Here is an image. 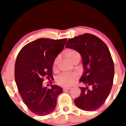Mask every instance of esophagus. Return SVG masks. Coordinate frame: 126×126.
Returning <instances> with one entry per match:
<instances>
[{
	"label": "esophagus",
	"mask_w": 126,
	"mask_h": 126,
	"mask_svg": "<svg viewBox=\"0 0 126 126\" xmlns=\"http://www.w3.org/2000/svg\"><path fill=\"white\" fill-rule=\"evenodd\" d=\"M71 88H66V87H65V88H63V91H68V90H69V89H70Z\"/></svg>",
	"instance_id": "1"
}]
</instances>
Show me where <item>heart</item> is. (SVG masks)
Listing matches in <instances>:
<instances>
[{
  "label": "heart",
  "instance_id": "b5f03b06",
  "mask_svg": "<svg viewBox=\"0 0 126 126\" xmlns=\"http://www.w3.org/2000/svg\"><path fill=\"white\" fill-rule=\"evenodd\" d=\"M64 55L65 57L72 63H73L76 60L80 61L81 58L80 53L74 49L68 50L65 51ZM58 62H59V57H57L53 61V70H54L56 69ZM77 79H78V76L75 73H63L57 77L56 79V82L60 86L68 87L73 85Z\"/></svg>",
  "mask_w": 126,
  "mask_h": 126
}]
</instances>
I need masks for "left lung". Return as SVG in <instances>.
Listing matches in <instances>:
<instances>
[{
  "instance_id": "left-lung-1",
  "label": "left lung",
  "mask_w": 126,
  "mask_h": 126,
  "mask_svg": "<svg viewBox=\"0 0 126 126\" xmlns=\"http://www.w3.org/2000/svg\"><path fill=\"white\" fill-rule=\"evenodd\" d=\"M65 46L79 52L84 65L80 82L85 86L80 87V96L74 100L76 106L86 111L98 110L109 96L114 77V64L107 46L89 33L70 38Z\"/></svg>"
}]
</instances>
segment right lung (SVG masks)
I'll return each instance as SVG.
<instances>
[{"label":"right lung","mask_w":126,"mask_h":126,"mask_svg":"<svg viewBox=\"0 0 126 126\" xmlns=\"http://www.w3.org/2000/svg\"><path fill=\"white\" fill-rule=\"evenodd\" d=\"M66 41L39 38L26 45L18 53L15 65V82L23 103L35 115L51 113L56 108L58 96L63 92L59 86L51 85L48 88L42 83L45 77L53 78V61L63 51Z\"/></svg>","instance_id":"1"}]
</instances>
